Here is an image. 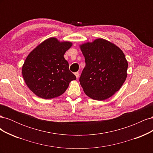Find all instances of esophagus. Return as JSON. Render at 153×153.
<instances>
[{"mask_svg":"<svg viewBox=\"0 0 153 153\" xmlns=\"http://www.w3.org/2000/svg\"><path fill=\"white\" fill-rule=\"evenodd\" d=\"M75 76L77 78H78V77H79V73H78V72L75 73Z\"/></svg>","mask_w":153,"mask_h":153,"instance_id":"34e87169","label":"esophagus"}]
</instances>
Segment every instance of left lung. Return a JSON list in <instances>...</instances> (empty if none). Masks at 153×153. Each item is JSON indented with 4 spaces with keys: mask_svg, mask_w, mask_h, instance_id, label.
I'll return each mask as SVG.
<instances>
[{
    "mask_svg": "<svg viewBox=\"0 0 153 153\" xmlns=\"http://www.w3.org/2000/svg\"><path fill=\"white\" fill-rule=\"evenodd\" d=\"M85 66L79 81L87 96L105 100L121 87L127 76L128 62L123 51L103 39L80 45Z\"/></svg>",
    "mask_w": 153,
    "mask_h": 153,
    "instance_id": "1",
    "label": "left lung"
}]
</instances>
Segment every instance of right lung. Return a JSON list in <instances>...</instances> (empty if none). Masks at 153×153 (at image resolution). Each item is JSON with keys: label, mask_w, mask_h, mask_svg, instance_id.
<instances>
[{"label": "right lung", "mask_w": 153, "mask_h": 153, "mask_svg": "<svg viewBox=\"0 0 153 153\" xmlns=\"http://www.w3.org/2000/svg\"><path fill=\"white\" fill-rule=\"evenodd\" d=\"M71 46V42L51 38L29 54L22 66V75L36 95L43 99L56 98L66 91L69 82L76 80L64 57Z\"/></svg>", "instance_id": "add662e5"}]
</instances>
